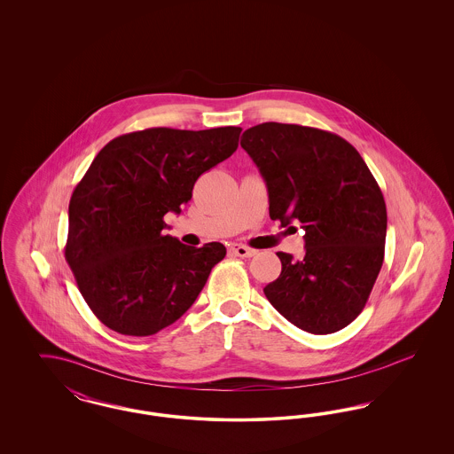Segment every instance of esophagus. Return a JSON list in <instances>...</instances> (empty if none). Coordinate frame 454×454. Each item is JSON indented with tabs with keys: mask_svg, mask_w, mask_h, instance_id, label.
Returning <instances> with one entry per match:
<instances>
[{
	"mask_svg": "<svg viewBox=\"0 0 454 454\" xmlns=\"http://www.w3.org/2000/svg\"><path fill=\"white\" fill-rule=\"evenodd\" d=\"M230 250H231V254H235L237 257H254L255 255V250H252V248H248V247H245V245H239V243H233L231 247H230Z\"/></svg>",
	"mask_w": 454,
	"mask_h": 454,
	"instance_id": "34e87169",
	"label": "esophagus"
}]
</instances>
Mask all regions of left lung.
<instances>
[{
    "instance_id": "left-lung-1",
    "label": "left lung",
    "mask_w": 454,
    "mask_h": 454,
    "mask_svg": "<svg viewBox=\"0 0 454 454\" xmlns=\"http://www.w3.org/2000/svg\"><path fill=\"white\" fill-rule=\"evenodd\" d=\"M239 145L265 180L270 219L304 230V257L278 254L281 276L263 287L267 300L304 332L342 330L385 259L387 206L372 173L346 139L315 128L265 122Z\"/></svg>"
}]
</instances>
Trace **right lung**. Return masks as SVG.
Here are the masks:
<instances>
[{
    "mask_svg": "<svg viewBox=\"0 0 454 454\" xmlns=\"http://www.w3.org/2000/svg\"><path fill=\"white\" fill-rule=\"evenodd\" d=\"M241 128H153L119 136L69 200L66 260L90 309L117 333L146 337L176 322L224 259L223 243L165 235L195 180L237 152Z\"/></svg>",
    "mask_w": 454,
    "mask_h": 454,
    "instance_id": "add662e5",
    "label": "right lung"
}]
</instances>
